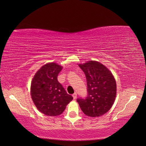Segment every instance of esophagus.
<instances>
[{"label":"esophagus","mask_w":146,"mask_h":146,"mask_svg":"<svg viewBox=\"0 0 146 146\" xmlns=\"http://www.w3.org/2000/svg\"><path fill=\"white\" fill-rule=\"evenodd\" d=\"M73 97L74 99H76V97H77V93H73Z\"/></svg>","instance_id":"34e87169"}]
</instances>
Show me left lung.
<instances>
[{
  "instance_id": "1",
  "label": "left lung",
  "mask_w": 146,
  "mask_h": 146,
  "mask_svg": "<svg viewBox=\"0 0 146 146\" xmlns=\"http://www.w3.org/2000/svg\"><path fill=\"white\" fill-rule=\"evenodd\" d=\"M78 66L86 75L88 95L85 98H77L76 101L86 115L100 117L114 103L117 93L114 76L106 66L98 62L91 60Z\"/></svg>"
}]
</instances>
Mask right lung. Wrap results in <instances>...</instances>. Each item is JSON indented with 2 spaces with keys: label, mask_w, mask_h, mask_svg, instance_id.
Returning a JSON list of instances; mask_svg holds the SVG:
<instances>
[{
  "label": "right lung",
  "mask_w": 146,
  "mask_h": 146,
  "mask_svg": "<svg viewBox=\"0 0 146 146\" xmlns=\"http://www.w3.org/2000/svg\"><path fill=\"white\" fill-rule=\"evenodd\" d=\"M62 67L55 63L43 66L35 75L31 84V95L35 105L43 114H62L73 99L58 82L57 76Z\"/></svg>",
  "instance_id": "obj_1"
}]
</instances>
